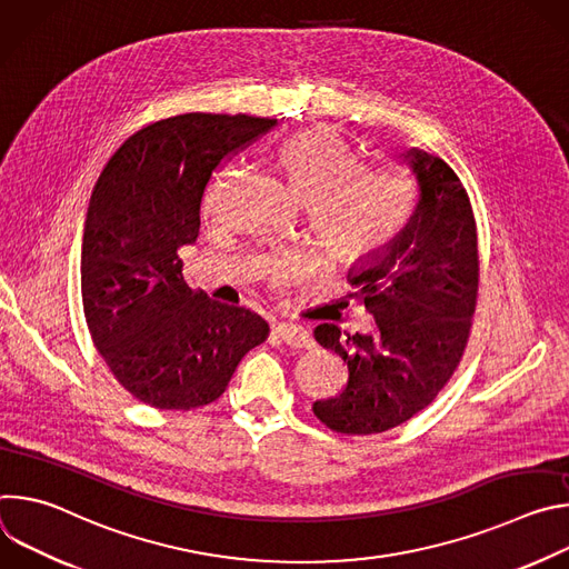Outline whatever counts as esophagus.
<instances>
[{"instance_id": "esophagus-1", "label": "esophagus", "mask_w": 569, "mask_h": 569, "mask_svg": "<svg viewBox=\"0 0 569 569\" xmlns=\"http://www.w3.org/2000/svg\"><path fill=\"white\" fill-rule=\"evenodd\" d=\"M274 333L292 349H310L315 345L310 333L303 327H297V323H277Z\"/></svg>"}]
</instances>
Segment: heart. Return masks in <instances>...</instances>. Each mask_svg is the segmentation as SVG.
I'll use <instances>...</instances> for the list:
<instances>
[{"mask_svg":"<svg viewBox=\"0 0 569 569\" xmlns=\"http://www.w3.org/2000/svg\"><path fill=\"white\" fill-rule=\"evenodd\" d=\"M290 193L308 207L312 227L331 254L360 261L380 252L400 231L412 207L408 182L398 173L360 167L358 150L333 128L295 134L281 148ZM231 173L218 178L216 191ZM299 261L283 259L274 274L290 279Z\"/></svg>","mask_w":569,"mask_h":569,"instance_id":"1","label":"heart"}]
</instances>
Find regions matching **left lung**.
Returning a JSON list of instances; mask_svg holds the SVG:
<instances>
[{"mask_svg":"<svg viewBox=\"0 0 569 569\" xmlns=\"http://www.w3.org/2000/svg\"><path fill=\"white\" fill-rule=\"evenodd\" d=\"M415 209L349 279L373 315L376 333L319 323L315 340L349 367L336 398L315 400V417L342 435L396 428L435 400L463 353L477 301V227L466 189L443 159L412 148Z\"/></svg>","mask_w":569,"mask_h":569,"instance_id":"8db88e82","label":"left lung"}]
</instances>
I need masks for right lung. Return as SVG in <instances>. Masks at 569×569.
I'll return each mask as SVG.
<instances>
[{
	"instance_id": "add662e5",
	"label": "right lung",
	"mask_w": 569,
	"mask_h": 569,
	"mask_svg": "<svg viewBox=\"0 0 569 569\" xmlns=\"http://www.w3.org/2000/svg\"><path fill=\"white\" fill-rule=\"evenodd\" d=\"M277 119L189 112L123 141L99 176L83 229L80 292L94 347L117 380L159 410L213 402L250 349L257 312L193 292L180 248L196 246L211 173Z\"/></svg>"
}]
</instances>
